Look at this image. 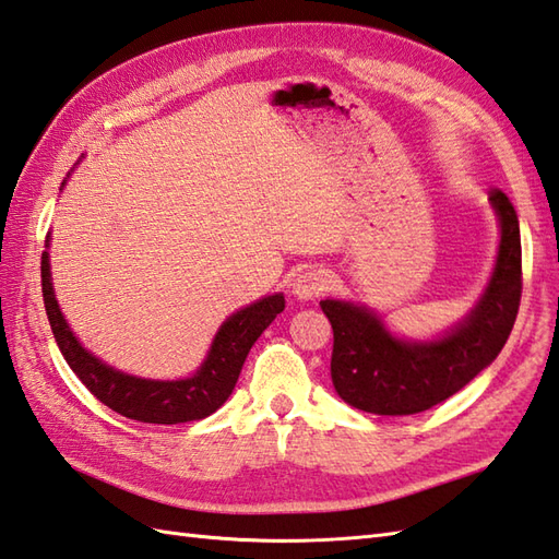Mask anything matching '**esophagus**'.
<instances>
[{"instance_id": "1", "label": "esophagus", "mask_w": 559, "mask_h": 559, "mask_svg": "<svg viewBox=\"0 0 559 559\" xmlns=\"http://www.w3.org/2000/svg\"><path fill=\"white\" fill-rule=\"evenodd\" d=\"M331 276L323 269H305L302 274H297L293 281V295L297 300H314V297L329 290Z\"/></svg>"}]
</instances>
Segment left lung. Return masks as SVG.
Returning <instances> with one entry per match:
<instances>
[{"instance_id":"1","label":"left lung","mask_w":559,"mask_h":559,"mask_svg":"<svg viewBox=\"0 0 559 559\" xmlns=\"http://www.w3.org/2000/svg\"><path fill=\"white\" fill-rule=\"evenodd\" d=\"M500 224L496 266L460 323L431 341H405L367 305L321 300L333 329L331 379L347 405L381 417L431 409L492 365L510 338L522 300V238L508 194L490 190Z\"/></svg>"}]
</instances>
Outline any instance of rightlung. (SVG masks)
<instances>
[{
    "instance_id": "right-lung-1",
    "label": "right lung",
    "mask_w": 559,
    "mask_h": 559,
    "mask_svg": "<svg viewBox=\"0 0 559 559\" xmlns=\"http://www.w3.org/2000/svg\"><path fill=\"white\" fill-rule=\"evenodd\" d=\"M63 188V183H61ZM47 233V248H49ZM43 297L51 333L73 373L109 409L145 424H186L214 414L238 383L240 369L259 335L285 309L283 293L266 295L230 314L216 331L210 353L188 379L154 381L109 367L81 345L63 319L55 285H51L49 252H43Z\"/></svg>"
}]
</instances>
